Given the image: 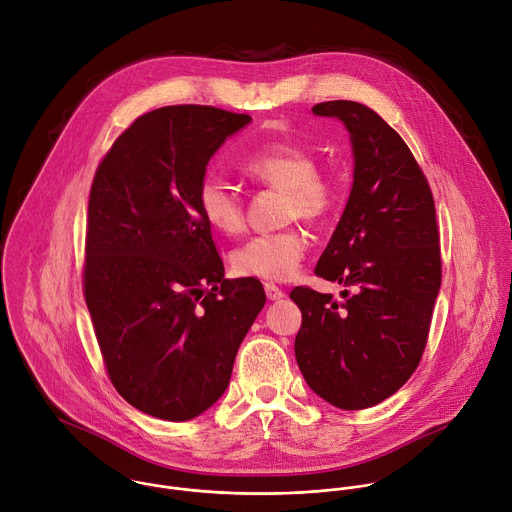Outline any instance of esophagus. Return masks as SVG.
<instances>
[{"instance_id": "34e87169", "label": "esophagus", "mask_w": 512, "mask_h": 512, "mask_svg": "<svg viewBox=\"0 0 512 512\" xmlns=\"http://www.w3.org/2000/svg\"><path fill=\"white\" fill-rule=\"evenodd\" d=\"M265 296H267V300L275 302V300H281L285 294H283V289L277 287L275 283H265Z\"/></svg>"}]
</instances>
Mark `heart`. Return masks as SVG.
<instances>
[{
	"label": "heart",
	"mask_w": 512,
	"mask_h": 512,
	"mask_svg": "<svg viewBox=\"0 0 512 512\" xmlns=\"http://www.w3.org/2000/svg\"><path fill=\"white\" fill-rule=\"evenodd\" d=\"M239 170L261 186L283 190L285 218L322 221L338 200L334 178L318 170L316 154L298 143H265L239 162ZM196 196L204 221L214 231L235 237L245 229L243 198L223 180L202 178ZM306 251L308 237L298 227H289L251 237L233 251L231 263L239 275L285 281L300 269Z\"/></svg>",
	"instance_id": "heart-1"
}]
</instances>
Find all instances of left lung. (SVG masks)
I'll return each mask as SVG.
<instances>
[{
	"label": "left lung",
	"instance_id": "1",
	"mask_svg": "<svg viewBox=\"0 0 512 512\" xmlns=\"http://www.w3.org/2000/svg\"><path fill=\"white\" fill-rule=\"evenodd\" d=\"M352 141L354 182L316 275L352 287L344 302L298 285V367L310 389L338 409L373 407L397 393L423 356L442 283L433 194L403 137L373 109L326 101Z\"/></svg>",
	"mask_w": 512,
	"mask_h": 512
}]
</instances>
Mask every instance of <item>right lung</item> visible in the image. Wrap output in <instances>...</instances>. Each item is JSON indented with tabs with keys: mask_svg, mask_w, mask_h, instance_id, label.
<instances>
[{
	"mask_svg": "<svg viewBox=\"0 0 512 512\" xmlns=\"http://www.w3.org/2000/svg\"><path fill=\"white\" fill-rule=\"evenodd\" d=\"M249 121L208 105L150 111L93 178L85 302L113 387L158 419H192L225 393L265 306L259 279H225L196 196L212 154Z\"/></svg>",
	"mask_w": 512,
	"mask_h": 512,
	"instance_id": "1",
	"label": "right lung"
}]
</instances>
